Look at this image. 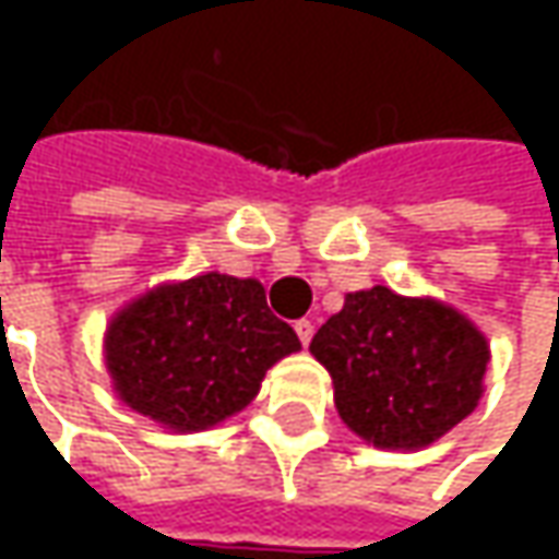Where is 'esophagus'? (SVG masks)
I'll list each match as a JSON object with an SVG mask.
<instances>
[{"mask_svg": "<svg viewBox=\"0 0 559 559\" xmlns=\"http://www.w3.org/2000/svg\"><path fill=\"white\" fill-rule=\"evenodd\" d=\"M295 333H298V338H301V345L308 348L313 338V323L311 320H298V323H295Z\"/></svg>", "mask_w": 559, "mask_h": 559, "instance_id": "34e87169", "label": "esophagus"}]
</instances>
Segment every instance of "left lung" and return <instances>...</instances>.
<instances>
[{
	"mask_svg": "<svg viewBox=\"0 0 559 559\" xmlns=\"http://www.w3.org/2000/svg\"><path fill=\"white\" fill-rule=\"evenodd\" d=\"M338 417L376 448H423L473 414L488 367L485 335L454 308L385 286L345 295L311 342Z\"/></svg>",
	"mask_w": 559,
	"mask_h": 559,
	"instance_id": "8db88e82",
	"label": "left lung"
}]
</instances>
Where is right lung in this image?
Segmentation results:
<instances>
[{
  "instance_id": "add662e5",
  "label": "right lung",
  "mask_w": 559,
  "mask_h": 559,
  "mask_svg": "<svg viewBox=\"0 0 559 559\" xmlns=\"http://www.w3.org/2000/svg\"><path fill=\"white\" fill-rule=\"evenodd\" d=\"M298 348L258 280L204 273L120 311L108 326L105 360L133 411L195 432L242 411L270 367Z\"/></svg>"
}]
</instances>
